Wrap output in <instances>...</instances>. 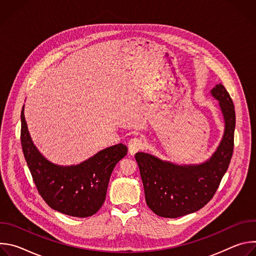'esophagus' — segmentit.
Wrapping results in <instances>:
<instances>
[{
  "mask_svg": "<svg viewBox=\"0 0 256 256\" xmlns=\"http://www.w3.org/2000/svg\"><path fill=\"white\" fill-rule=\"evenodd\" d=\"M144 147V144L142 138H132L128 142V151L130 155H134L136 152L142 150Z\"/></svg>",
  "mask_w": 256,
  "mask_h": 256,
  "instance_id": "34e87169",
  "label": "esophagus"
}]
</instances>
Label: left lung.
Masks as SVG:
<instances>
[{
  "label": "left lung",
  "instance_id": "obj_1",
  "mask_svg": "<svg viewBox=\"0 0 256 256\" xmlns=\"http://www.w3.org/2000/svg\"><path fill=\"white\" fill-rule=\"evenodd\" d=\"M225 120V132L216 151L200 165H175L150 154L138 152L146 202L158 216L178 218L204 206L214 196L226 173L234 149L235 107L226 88L218 84L212 90Z\"/></svg>",
  "mask_w": 256,
  "mask_h": 256
}]
</instances>
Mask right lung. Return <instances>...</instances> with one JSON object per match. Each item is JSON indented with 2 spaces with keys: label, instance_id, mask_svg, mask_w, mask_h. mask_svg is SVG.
Listing matches in <instances>:
<instances>
[{
  "label": "right lung",
  "instance_id": "obj_1",
  "mask_svg": "<svg viewBox=\"0 0 256 256\" xmlns=\"http://www.w3.org/2000/svg\"><path fill=\"white\" fill-rule=\"evenodd\" d=\"M21 112V144L40 194L54 210L72 216L87 218L103 206L108 182L116 165L126 155L122 144L109 147L74 166H58L36 149Z\"/></svg>",
  "mask_w": 256,
  "mask_h": 256
}]
</instances>
